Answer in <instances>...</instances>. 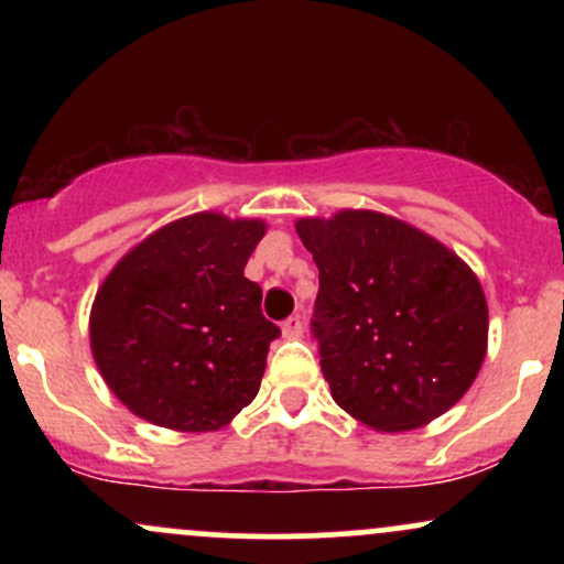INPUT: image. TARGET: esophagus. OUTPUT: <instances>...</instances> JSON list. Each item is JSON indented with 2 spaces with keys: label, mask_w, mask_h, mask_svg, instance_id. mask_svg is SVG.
Listing matches in <instances>:
<instances>
[{
  "label": "esophagus",
  "mask_w": 564,
  "mask_h": 564,
  "mask_svg": "<svg viewBox=\"0 0 564 564\" xmlns=\"http://www.w3.org/2000/svg\"><path fill=\"white\" fill-rule=\"evenodd\" d=\"M281 334L286 336V339H296V336H302V321L300 318H289L281 323Z\"/></svg>",
  "instance_id": "1"
}]
</instances>
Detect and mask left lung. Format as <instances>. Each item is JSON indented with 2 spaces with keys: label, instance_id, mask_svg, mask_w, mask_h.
I'll return each instance as SVG.
<instances>
[{
  "label": "left lung",
  "instance_id": "obj_1",
  "mask_svg": "<svg viewBox=\"0 0 564 564\" xmlns=\"http://www.w3.org/2000/svg\"><path fill=\"white\" fill-rule=\"evenodd\" d=\"M318 264L313 332L336 405L377 432L435 422L488 352V302L456 251L373 209L296 219Z\"/></svg>",
  "mask_w": 564,
  "mask_h": 564
}]
</instances>
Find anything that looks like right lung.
<instances>
[{
    "mask_svg": "<svg viewBox=\"0 0 564 564\" xmlns=\"http://www.w3.org/2000/svg\"><path fill=\"white\" fill-rule=\"evenodd\" d=\"M264 219L196 212L153 230L113 264L89 310V347L134 416L217 432L260 392L278 326L243 275Z\"/></svg>",
    "mask_w": 564,
    "mask_h": 564,
    "instance_id": "add662e5",
    "label": "right lung"
}]
</instances>
